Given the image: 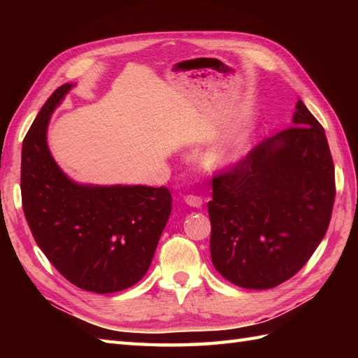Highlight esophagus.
<instances>
[{
	"label": "esophagus",
	"instance_id": "obj_1",
	"mask_svg": "<svg viewBox=\"0 0 358 358\" xmlns=\"http://www.w3.org/2000/svg\"><path fill=\"white\" fill-rule=\"evenodd\" d=\"M185 201L186 204H189L191 208H200L203 204V199L200 195H194V194H189L185 196Z\"/></svg>",
	"mask_w": 358,
	"mask_h": 358
}]
</instances>
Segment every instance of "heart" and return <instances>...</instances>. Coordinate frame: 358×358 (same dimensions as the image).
Instances as JSON below:
<instances>
[{"mask_svg":"<svg viewBox=\"0 0 358 358\" xmlns=\"http://www.w3.org/2000/svg\"><path fill=\"white\" fill-rule=\"evenodd\" d=\"M245 154V144L243 143H232L227 146L220 148L212 155V162L218 166H231L237 163L238 159Z\"/></svg>","mask_w":358,"mask_h":358,"instance_id":"heart-1","label":"heart"}]
</instances>
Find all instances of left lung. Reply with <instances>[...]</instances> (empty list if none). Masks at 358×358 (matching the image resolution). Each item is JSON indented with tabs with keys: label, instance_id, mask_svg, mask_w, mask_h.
<instances>
[{
	"label": "left lung",
	"instance_id": "obj_1",
	"mask_svg": "<svg viewBox=\"0 0 358 358\" xmlns=\"http://www.w3.org/2000/svg\"><path fill=\"white\" fill-rule=\"evenodd\" d=\"M292 123L212 180V263L241 287L292 278L328 231L336 172L324 129L301 100Z\"/></svg>",
	"mask_w": 358,
	"mask_h": 358
}]
</instances>
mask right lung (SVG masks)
Segmentation results:
<instances>
[{
	"instance_id": "add662e5",
	"label": "right lung",
	"mask_w": 358,
	"mask_h": 358,
	"mask_svg": "<svg viewBox=\"0 0 358 358\" xmlns=\"http://www.w3.org/2000/svg\"><path fill=\"white\" fill-rule=\"evenodd\" d=\"M72 85L44 103L22 141L21 200L36 245L62 275L89 292L134 286L148 272L171 215L166 186H80L52 158L45 131Z\"/></svg>"
}]
</instances>
